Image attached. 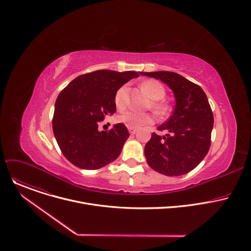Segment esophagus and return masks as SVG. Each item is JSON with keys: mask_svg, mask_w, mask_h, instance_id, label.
<instances>
[{"mask_svg": "<svg viewBox=\"0 0 251 251\" xmlns=\"http://www.w3.org/2000/svg\"><path fill=\"white\" fill-rule=\"evenodd\" d=\"M128 130H129V133H130V134H132V135H133V134H135V133L137 132V130H136L135 128H128Z\"/></svg>", "mask_w": 251, "mask_h": 251, "instance_id": "esophagus-1", "label": "esophagus"}]
</instances>
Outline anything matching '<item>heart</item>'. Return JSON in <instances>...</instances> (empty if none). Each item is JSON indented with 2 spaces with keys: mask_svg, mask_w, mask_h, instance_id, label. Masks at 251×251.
I'll use <instances>...</instances> for the list:
<instances>
[{
  "mask_svg": "<svg viewBox=\"0 0 251 251\" xmlns=\"http://www.w3.org/2000/svg\"><path fill=\"white\" fill-rule=\"evenodd\" d=\"M142 88L148 94V96L152 100H155V101L163 99L165 96V93H166L163 84L161 82H159L157 80H153V79L145 81L142 84ZM114 101H115V105L117 107V109L122 110L125 108L126 102H127V87L126 86H122L121 88H119L117 90V92L115 94ZM153 107L156 110H163V108H164L163 105L159 102H154ZM117 121L126 125L129 128H140V127L151 124L153 122V118L149 114H138V113H135L132 111H126L117 117Z\"/></svg>",
  "mask_w": 251,
  "mask_h": 251,
  "instance_id": "1",
  "label": "heart"
}]
</instances>
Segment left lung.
I'll list each match as a JSON object with an SVG mask.
<instances>
[{
  "label": "left lung",
  "mask_w": 251,
  "mask_h": 251,
  "mask_svg": "<svg viewBox=\"0 0 251 251\" xmlns=\"http://www.w3.org/2000/svg\"><path fill=\"white\" fill-rule=\"evenodd\" d=\"M164 82L174 93L176 105L171 117L152 133L144 154L148 165L158 173L176 176L194 170L210 146L213 116L203 90L184 76L170 71L140 73Z\"/></svg>",
  "instance_id": "1"
}]
</instances>
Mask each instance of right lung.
Returning a JSON list of instances; mask_svg holds the SVG:
<instances>
[{
    "label": "right lung",
    "mask_w": 251,
    "mask_h": 251,
    "mask_svg": "<svg viewBox=\"0 0 251 251\" xmlns=\"http://www.w3.org/2000/svg\"><path fill=\"white\" fill-rule=\"evenodd\" d=\"M140 73L97 70L71 81L58 95L52 129L64 157L83 170H96L115 161L129 138L122 123L99 131L98 122L116 111L115 94Z\"/></svg>",
    "instance_id": "obj_1"
}]
</instances>
